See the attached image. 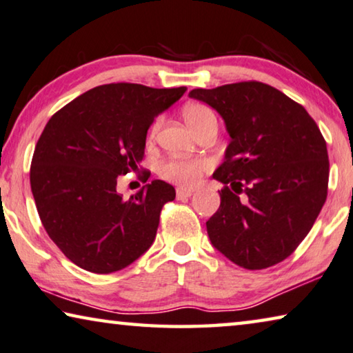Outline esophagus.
<instances>
[{
    "label": "esophagus",
    "mask_w": 353,
    "mask_h": 353,
    "mask_svg": "<svg viewBox=\"0 0 353 353\" xmlns=\"http://www.w3.org/2000/svg\"><path fill=\"white\" fill-rule=\"evenodd\" d=\"M192 195V190L188 189V188H178L176 189V199L178 200H183V199H188Z\"/></svg>",
    "instance_id": "1"
}]
</instances>
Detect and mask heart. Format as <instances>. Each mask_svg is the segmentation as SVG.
I'll return each mask as SVG.
<instances>
[{
    "mask_svg": "<svg viewBox=\"0 0 353 353\" xmlns=\"http://www.w3.org/2000/svg\"><path fill=\"white\" fill-rule=\"evenodd\" d=\"M183 117L190 128L199 132L208 122L216 120V114L203 103H189V105L183 108ZM159 123L161 120L156 119L152 128H150V137H154L156 131L159 128ZM208 169H210V164L205 159L169 158L159 165V175L164 180L181 184V186H194Z\"/></svg>",
    "mask_w": 353,
    "mask_h": 353,
    "instance_id": "b5f03b06",
    "label": "heart"
}]
</instances>
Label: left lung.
<instances>
[{
    "instance_id": "obj_1",
    "label": "left lung",
    "mask_w": 353,
    "mask_h": 353,
    "mask_svg": "<svg viewBox=\"0 0 353 353\" xmlns=\"http://www.w3.org/2000/svg\"><path fill=\"white\" fill-rule=\"evenodd\" d=\"M222 115L231 142L212 176L225 184L206 230L219 252L248 270L286 259L327 200V143L302 105L259 81L194 89Z\"/></svg>"
}]
</instances>
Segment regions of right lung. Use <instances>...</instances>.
Instances as JSON below:
<instances>
[{"label":"right lung","instance_id":"obj_1","mask_svg":"<svg viewBox=\"0 0 353 353\" xmlns=\"http://www.w3.org/2000/svg\"><path fill=\"white\" fill-rule=\"evenodd\" d=\"M186 88L103 84L59 109L40 134L31 161V189L40 221L72 263L94 274L130 265L153 244L163 206L175 199L153 180L125 199L119 175L142 169L147 130Z\"/></svg>","mask_w":353,"mask_h":353}]
</instances>
